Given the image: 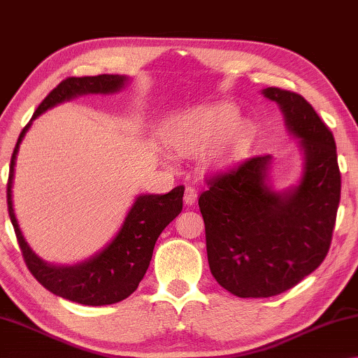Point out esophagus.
Listing matches in <instances>:
<instances>
[{"instance_id": "1", "label": "esophagus", "mask_w": 358, "mask_h": 358, "mask_svg": "<svg viewBox=\"0 0 358 358\" xmlns=\"http://www.w3.org/2000/svg\"><path fill=\"white\" fill-rule=\"evenodd\" d=\"M196 198H198L196 190L193 189V187H187L185 193H184V203H185L187 206H192V204H195Z\"/></svg>"}]
</instances>
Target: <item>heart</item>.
<instances>
[{
  "label": "heart",
  "instance_id": "obj_1",
  "mask_svg": "<svg viewBox=\"0 0 358 358\" xmlns=\"http://www.w3.org/2000/svg\"><path fill=\"white\" fill-rule=\"evenodd\" d=\"M237 111L229 103L187 111L168 125V141L184 154H203L210 168H222L234 159L241 144V129L234 124Z\"/></svg>",
  "mask_w": 358,
  "mask_h": 358
}]
</instances>
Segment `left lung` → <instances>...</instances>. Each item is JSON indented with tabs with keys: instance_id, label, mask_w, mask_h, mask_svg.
<instances>
[{
	"instance_id": "left-lung-1",
	"label": "left lung",
	"mask_w": 358,
	"mask_h": 358,
	"mask_svg": "<svg viewBox=\"0 0 358 358\" xmlns=\"http://www.w3.org/2000/svg\"><path fill=\"white\" fill-rule=\"evenodd\" d=\"M300 140L297 187L273 192L271 155H256L208 179L198 204L210 272L237 297H272L315 272L329 253L341 196L335 138L297 92L266 87Z\"/></svg>"
}]
</instances>
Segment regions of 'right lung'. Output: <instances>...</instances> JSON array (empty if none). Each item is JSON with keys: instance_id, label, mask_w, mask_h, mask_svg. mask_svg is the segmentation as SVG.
Masks as SVG:
<instances>
[{"instance_id": "right-lung-1", "label": "right lung", "mask_w": 358, "mask_h": 358, "mask_svg": "<svg viewBox=\"0 0 358 358\" xmlns=\"http://www.w3.org/2000/svg\"><path fill=\"white\" fill-rule=\"evenodd\" d=\"M127 80V77L108 73L97 75V77H69L62 80L37 106L31 121L24 125L18 136L10 157L8 210L27 267L45 289L81 305L100 306L117 303L136 289L148 271L154 245L162 231L182 210L184 185L176 187L166 195L138 196L115 239L91 259L75 266H52L42 261L29 248L18 227L14 206H12L15 159L24 134L41 113L83 94L116 92Z\"/></svg>"}]
</instances>
